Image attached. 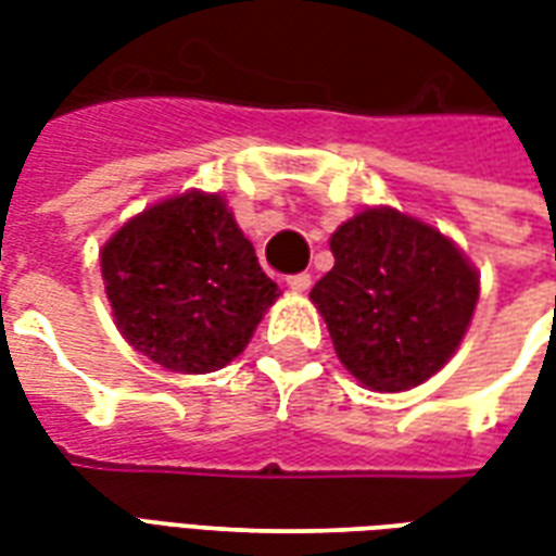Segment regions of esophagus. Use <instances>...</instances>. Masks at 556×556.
I'll return each mask as SVG.
<instances>
[{
  "label": "esophagus",
  "instance_id": "obj_1",
  "mask_svg": "<svg viewBox=\"0 0 556 556\" xmlns=\"http://www.w3.org/2000/svg\"><path fill=\"white\" fill-rule=\"evenodd\" d=\"M286 286H289L291 291H309L313 289V277L309 274H291V277H286Z\"/></svg>",
  "mask_w": 556,
  "mask_h": 556
}]
</instances>
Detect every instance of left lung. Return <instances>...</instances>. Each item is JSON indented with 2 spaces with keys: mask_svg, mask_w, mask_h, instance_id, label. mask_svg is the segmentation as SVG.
I'll return each instance as SVG.
<instances>
[{
  "mask_svg": "<svg viewBox=\"0 0 556 556\" xmlns=\"http://www.w3.org/2000/svg\"><path fill=\"white\" fill-rule=\"evenodd\" d=\"M337 265L309 298L339 361L363 387L399 393L453 357L477 309L479 277L441 231L366 207L330 238Z\"/></svg>",
  "mask_w": 556,
  "mask_h": 556,
  "instance_id": "left-lung-1",
  "label": "left lung"
}]
</instances>
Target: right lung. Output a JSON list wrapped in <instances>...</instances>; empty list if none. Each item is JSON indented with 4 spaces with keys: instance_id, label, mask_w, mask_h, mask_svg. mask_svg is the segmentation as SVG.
Instances as JSON below:
<instances>
[{
    "instance_id": "obj_1",
    "label": "right lung",
    "mask_w": 556,
    "mask_h": 556,
    "mask_svg": "<svg viewBox=\"0 0 556 556\" xmlns=\"http://www.w3.org/2000/svg\"><path fill=\"white\" fill-rule=\"evenodd\" d=\"M122 337L169 372L235 361L277 298L217 193H184L125 223L101 253Z\"/></svg>"
}]
</instances>
